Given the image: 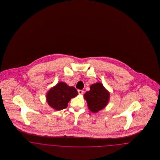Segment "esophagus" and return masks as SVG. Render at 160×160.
Instances as JSON below:
<instances>
[{
    "label": "esophagus",
    "mask_w": 160,
    "mask_h": 160,
    "mask_svg": "<svg viewBox=\"0 0 160 160\" xmlns=\"http://www.w3.org/2000/svg\"><path fill=\"white\" fill-rule=\"evenodd\" d=\"M78 92L80 95H82V94H83L84 91L83 90H78Z\"/></svg>",
    "instance_id": "1"
}]
</instances>
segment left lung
<instances>
[{"instance_id": "left-lung-1", "label": "left lung", "mask_w": 160, "mask_h": 160, "mask_svg": "<svg viewBox=\"0 0 160 160\" xmlns=\"http://www.w3.org/2000/svg\"><path fill=\"white\" fill-rule=\"evenodd\" d=\"M90 89L84 95V98L87 101L89 109L93 113H97L106 106L110 93L101 83L92 84Z\"/></svg>"}]
</instances>
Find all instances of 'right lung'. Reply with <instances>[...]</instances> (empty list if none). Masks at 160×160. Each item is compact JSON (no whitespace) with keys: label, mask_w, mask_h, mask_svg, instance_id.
Returning <instances> with one entry per match:
<instances>
[{"label":"right lung","mask_w":160,"mask_h":160,"mask_svg":"<svg viewBox=\"0 0 160 160\" xmlns=\"http://www.w3.org/2000/svg\"><path fill=\"white\" fill-rule=\"evenodd\" d=\"M77 95L78 92L74 87L60 82L49 90L46 98L50 106L56 110H61L66 108L70 99Z\"/></svg>","instance_id":"right-lung-1"}]
</instances>
